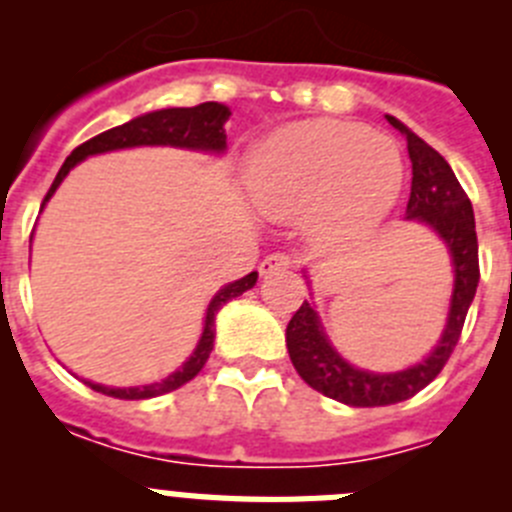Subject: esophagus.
I'll use <instances>...</instances> for the list:
<instances>
[{
	"label": "esophagus",
	"instance_id": "34e87169",
	"mask_svg": "<svg viewBox=\"0 0 512 512\" xmlns=\"http://www.w3.org/2000/svg\"><path fill=\"white\" fill-rule=\"evenodd\" d=\"M289 266H292V259H289L287 253H269V256L259 264V271H261V277H271V274L289 269Z\"/></svg>",
	"mask_w": 512,
	"mask_h": 512
}]
</instances>
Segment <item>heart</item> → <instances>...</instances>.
Masks as SVG:
<instances>
[{
  "mask_svg": "<svg viewBox=\"0 0 512 512\" xmlns=\"http://www.w3.org/2000/svg\"><path fill=\"white\" fill-rule=\"evenodd\" d=\"M253 202L271 217L310 207L325 230L372 228L400 197L405 166L392 140L341 120H307L266 138L248 158Z\"/></svg>",
  "mask_w": 512,
  "mask_h": 512,
  "instance_id": "heart-1",
  "label": "heart"
}]
</instances>
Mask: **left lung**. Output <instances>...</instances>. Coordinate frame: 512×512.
Here are the masks:
<instances>
[{
  "label": "left lung",
  "mask_w": 512,
  "mask_h": 512,
  "mask_svg": "<svg viewBox=\"0 0 512 512\" xmlns=\"http://www.w3.org/2000/svg\"><path fill=\"white\" fill-rule=\"evenodd\" d=\"M387 120L408 138V153L413 161V184L405 215L410 220H423L438 230L443 241L449 243L454 259V297H451L449 323L443 330L441 341L433 354L420 361L413 369L397 374H372L361 372L336 354L328 338L320 330L318 315L310 302H302L300 310L292 315L287 325V351L295 364L297 374L310 384L312 390L330 400L346 402L354 408H377V405H395L418 395L423 387L433 382L454 354L459 343L461 328L467 320L469 305L474 300L479 282V246L474 230V212L467 192L461 189L446 158L433 151L425 140H420L413 130H408L400 120L387 115Z\"/></svg>",
  "instance_id": "8db88e82"
}]
</instances>
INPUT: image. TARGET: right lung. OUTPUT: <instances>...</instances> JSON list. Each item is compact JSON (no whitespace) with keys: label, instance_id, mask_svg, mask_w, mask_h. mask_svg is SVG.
Returning a JSON list of instances; mask_svg holds the SVG:
<instances>
[{"label":"right lung","instance_id":"add662e5","mask_svg":"<svg viewBox=\"0 0 512 512\" xmlns=\"http://www.w3.org/2000/svg\"><path fill=\"white\" fill-rule=\"evenodd\" d=\"M230 117V110L225 104L217 102H202L194 104V107H171V110H158L148 112V115H140L135 120L125 122V125H117L112 130H104V133L94 135L87 143H81L71 151V156L66 158V164L61 166L58 176L53 179L51 189L45 194L43 205L51 200V194L56 192L58 184L63 182V176L69 174L81 158L92 156V153H104V151H117V148H133V146H182V148H202V151H225V120ZM259 274L251 271L248 277L238 279V282L228 284L212 297L210 307H207L205 315V330H202V338L194 348V354L189 356L187 364L174 372L171 377H166L164 382L146 384V387H128V390H117V387H102V384L87 382L94 392H102V395L117 397V400H148V397L166 395L171 390H179L182 384H187L189 379H194L202 372V366L207 364L212 351V341H215V315L217 310L225 305L233 297L243 295L246 289H251L256 284Z\"/></svg>","mask_w":512,"mask_h":512}]
</instances>
